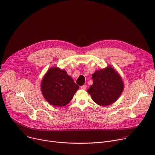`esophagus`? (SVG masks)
<instances>
[{
	"mask_svg": "<svg viewBox=\"0 0 155 155\" xmlns=\"http://www.w3.org/2000/svg\"><path fill=\"white\" fill-rule=\"evenodd\" d=\"M86 85H83V86H81L80 87H81V89H82V90H86Z\"/></svg>",
	"mask_w": 155,
	"mask_h": 155,
	"instance_id": "obj_1",
	"label": "esophagus"
}]
</instances>
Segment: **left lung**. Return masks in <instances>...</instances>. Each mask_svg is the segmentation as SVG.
I'll list each match as a JSON object with an SVG mask.
<instances>
[{
	"label": "left lung",
	"instance_id": "obj_1",
	"mask_svg": "<svg viewBox=\"0 0 155 155\" xmlns=\"http://www.w3.org/2000/svg\"><path fill=\"white\" fill-rule=\"evenodd\" d=\"M93 84L88 90L92 99L101 106H107L115 102L124 89L122 79L110 66L96 71L92 74Z\"/></svg>",
	"mask_w": 155,
	"mask_h": 155
}]
</instances>
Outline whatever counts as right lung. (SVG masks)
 Returning <instances> with one entry per match:
<instances>
[{"label": "right lung", "instance_id": "obj_1", "mask_svg": "<svg viewBox=\"0 0 155 155\" xmlns=\"http://www.w3.org/2000/svg\"><path fill=\"white\" fill-rule=\"evenodd\" d=\"M78 89L79 86L66 71L56 67L47 71L41 84L45 99L56 107L67 105Z\"/></svg>", "mask_w": 155, "mask_h": 155}]
</instances>
